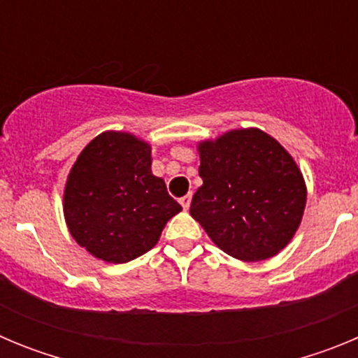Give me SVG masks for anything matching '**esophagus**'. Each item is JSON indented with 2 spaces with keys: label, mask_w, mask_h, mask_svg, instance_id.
<instances>
[{
  "label": "esophagus",
  "mask_w": 358,
  "mask_h": 358,
  "mask_svg": "<svg viewBox=\"0 0 358 358\" xmlns=\"http://www.w3.org/2000/svg\"><path fill=\"white\" fill-rule=\"evenodd\" d=\"M179 202H181V206L185 208V210H188L189 202H192V194H188V195H185V197H181V199H179Z\"/></svg>",
  "instance_id": "1"
}]
</instances>
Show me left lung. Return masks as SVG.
<instances>
[{"label":"left lung","instance_id":"8db88e82","mask_svg":"<svg viewBox=\"0 0 358 358\" xmlns=\"http://www.w3.org/2000/svg\"><path fill=\"white\" fill-rule=\"evenodd\" d=\"M202 186L189 215L215 245L243 262L267 260L301 224L306 186L296 161L260 129L199 143Z\"/></svg>","mask_w":358,"mask_h":358}]
</instances>
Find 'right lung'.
<instances>
[{
  "label": "right lung",
  "instance_id": "obj_1",
  "mask_svg": "<svg viewBox=\"0 0 358 358\" xmlns=\"http://www.w3.org/2000/svg\"><path fill=\"white\" fill-rule=\"evenodd\" d=\"M150 145L129 132H102L77 157L64 188L71 236L94 258L125 264L150 251L182 210L152 173Z\"/></svg>",
  "mask_w": 358,
  "mask_h": 358
}]
</instances>
